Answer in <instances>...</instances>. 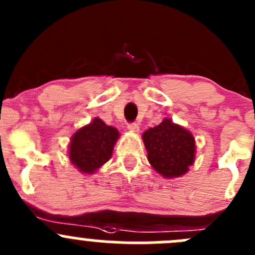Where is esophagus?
I'll return each instance as SVG.
<instances>
[{"label":"esophagus","mask_w":255,"mask_h":255,"mask_svg":"<svg viewBox=\"0 0 255 255\" xmlns=\"http://www.w3.org/2000/svg\"><path fill=\"white\" fill-rule=\"evenodd\" d=\"M128 129L132 133H138L139 132V126H138L137 123H129V125H128Z\"/></svg>","instance_id":"esophagus-1"}]
</instances>
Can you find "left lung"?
<instances>
[{
	"mask_svg": "<svg viewBox=\"0 0 255 255\" xmlns=\"http://www.w3.org/2000/svg\"><path fill=\"white\" fill-rule=\"evenodd\" d=\"M149 164L165 179H175L189 171L194 165L196 142L190 130L164 118L155 127L142 135Z\"/></svg>",
	"mask_w": 255,
	"mask_h": 255,
	"instance_id": "obj_1",
	"label": "left lung"
}]
</instances>
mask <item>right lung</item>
<instances>
[{
  "label": "right lung",
  "instance_id": "obj_1",
  "mask_svg": "<svg viewBox=\"0 0 255 255\" xmlns=\"http://www.w3.org/2000/svg\"><path fill=\"white\" fill-rule=\"evenodd\" d=\"M120 138L117 128L95 117L89 125L79 128L69 144L70 163L82 174L96 173L111 159L115 144Z\"/></svg>",
  "mask_w": 255,
  "mask_h": 255
}]
</instances>
